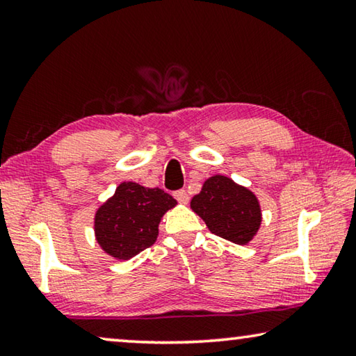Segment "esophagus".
Here are the masks:
<instances>
[{"mask_svg":"<svg viewBox=\"0 0 356 356\" xmlns=\"http://www.w3.org/2000/svg\"><path fill=\"white\" fill-rule=\"evenodd\" d=\"M174 198H176L180 202V204H187L188 200H190V196H188V193L185 190H177L176 193H174Z\"/></svg>","mask_w":356,"mask_h":356,"instance_id":"esophagus-1","label":"esophagus"}]
</instances>
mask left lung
Segmentation results:
<instances>
[{"label": "left lung", "instance_id": "1", "mask_svg": "<svg viewBox=\"0 0 356 356\" xmlns=\"http://www.w3.org/2000/svg\"><path fill=\"white\" fill-rule=\"evenodd\" d=\"M190 206L211 233L239 245L249 244L261 225L257 196L225 176L207 179Z\"/></svg>", "mask_w": 356, "mask_h": 356}]
</instances>
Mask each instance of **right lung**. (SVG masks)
<instances>
[{"mask_svg": "<svg viewBox=\"0 0 356 356\" xmlns=\"http://www.w3.org/2000/svg\"><path fill=\"white\" fill-rule=\"evenodd\" d=\"M177 201L161 188L123 182L95 213V236L107 255L129 259L156 241L158 225Z\"/></svg>", "mask_w": 356, "mask_h": 356, "instance_id": "obj_1", "label": "right lung"}]
</instances>
